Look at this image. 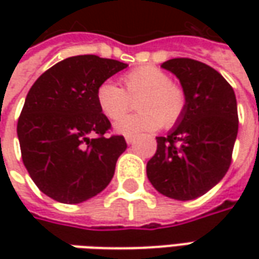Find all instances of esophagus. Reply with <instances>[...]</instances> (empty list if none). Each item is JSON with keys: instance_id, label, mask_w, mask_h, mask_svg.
<instances>
[{"instance_id": "esophagus-1", "label": "esophagus", "mask_w": 259, "mask_h": 259, "mask_svg": "<svg viewBox=\"0 0 259 259\" xmlns=\"http://www.w3.org/2000/svg\"><path fill=\"white\" fill-rule=\"evenodd\" d=\"M125 141H126V144L128 145H131V144H134L135 143V137H125Z\"/></svg>"}]
</instances>
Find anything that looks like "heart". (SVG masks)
<instances>
[{"mask_svg": "<svg viewBox=\"0 0 259 259\" xmlns=\"http://www.w3.org/2000/svg\"><path fill=\"white\" fill-rule=\"evenodd\" d=\"M124 89L105 80L96 89V104L111 121L119 119L131 106V99L140 98L136 104L138 114L128 115L115 124L118 134L138 137L154 133L164 122L176 125L186 112L187 96L180 85L170 82V76L155 66H140L122 76Z\"/></svg>", "mask_w": 259, "mask_h": 259, "instance_id": "b5f03b06", "label": "heart"}]
</instances>
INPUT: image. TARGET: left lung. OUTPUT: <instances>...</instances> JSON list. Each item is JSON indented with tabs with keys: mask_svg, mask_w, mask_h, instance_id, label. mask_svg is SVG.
I'll use <instances>...</instances> for the list:
<instances>
[{
	"mask_svg": "<svg viewBox=\"0 0 259 259\" xmlns=\"http://www.w3.org/2000/svg\"><path fill=\"white\" fill-rule=\"evenodd\" d=\"M161 67L180 80L187 106L173 130L157 137L147 177L167 197L192 200L219 183L231 165L238 135L236 98L224 76L202 62L179 57Z\"/></svg>",
	"mask_w": 259,
	"mask_h": 259,
	"instance_id": "obj_1",
	"label": "left lung"
}]
</instances>
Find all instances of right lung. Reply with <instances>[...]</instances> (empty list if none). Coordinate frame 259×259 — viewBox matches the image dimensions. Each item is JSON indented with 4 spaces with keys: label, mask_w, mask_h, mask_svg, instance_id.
<instances>
[{
    "label": "right lung",
    "mask_w": 259,
    "mask_h": 259,
    "mask_svg": "<svg viewBox=\"0 0 259 259\" xmlns=\"http://www.w3.org/2000/svg\"><path fill=\"white\" fill-rule=\"evenodd\" d=\"M126 63L95 55L67 57L28 91L17 124L21 157L35 186L60 203H82L112 180L122 135L106 137L111 122L96 89Z\"/></svg>",
    "instance_id": "1"
}]
</instances>
